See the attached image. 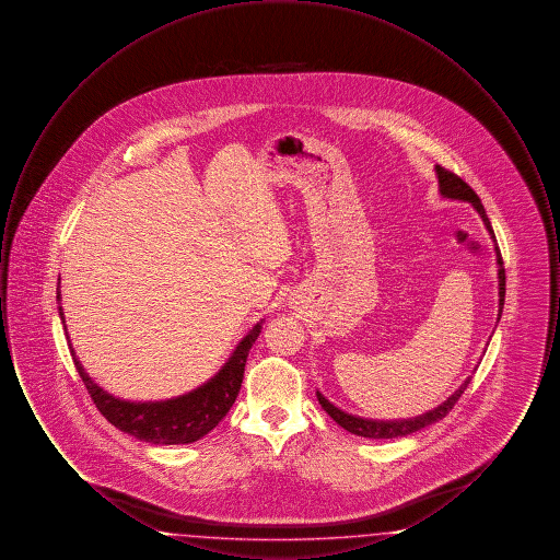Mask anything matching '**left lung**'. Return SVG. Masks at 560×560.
<instances>
[{
    "mask_svg": "<svg viewBox=\"0 0 560 560\" xmlns=\"http://www.w3.org/2000/svg\"><path fill=\"white\" fill-rule=\"evenodd\" d=\"M434 170H436V178H439V192H441L445 199L468 201V203L479 212L482 222H485V229H487L489 235H491V240L495 241L491 222H489V218H487V213H485V208H482V203H480L479 195H477L472 188L468 187L459 176H455L453 172H450V170H445V167H441V165H436ZM495 260H498V285H500V292H498L500 293V315H498V320H500V317H502V308H504V298H506V270H504V262H502V254H500L498 243H495ZM468 384H470V377H468L445 402H441L439 407L430 409V411L422 413V416L407 418V420H368V418L352 416V413L342 411L340 407H336L334 402H329V400L325 399L319 390H317V399H319L320 407L334 418V422H338L340 427L348 430V432H352V434H357V436H365V439H399V436H407V434H411V432H418V430H422V428L430 427V424L443 420V418L452 411L453 405L462 397V393L466 390Z\"/></svg>",
    "mask_w": 560,
    "mask_h": 560,
    "instance_id": "left-lung-1",
    "label": "left lung"
}]
</instances>
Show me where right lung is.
<instances>
[{
    "mask_svg": "<svg viewBox=\"0 0 560 560\" xmlns=\"http://www.w3.org/2000/svg\"><path fill=\"white\" fill-rule=\"evenodd\" d=\"M58 288H60V279H58ZM56 298L60 304V290ZM58 315L62 320V327L67 329L62 306H58ZM260 329H262V320L256 323L247 331V336L241 338L240 345L235 347L229 361L199 388L174 399L149 400V402H133V400L117 399L108 395L107 390H103L85 373L75 350L71 347L69 336H67V342L90 397L113 427L132 434L138 441H144V443L187 445V443L199 441L201 436H206L210 430L218 427L220 420L233 407V402L240 395L249 348L254 347V342L258 340Z\"/></svg>",
    "mask_w": 560,
    "mask_h": 560,
    "instance_id": "obj_1",
    "label": "right lung"
}]
</instances>
